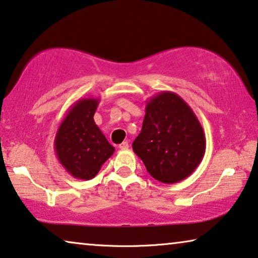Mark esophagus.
I'll return each mask as SVG.
<instances>
[{
	"label": "esophagus",
	"instance_id": "obj_1",
	"mask_svg": "<svg viewBox=\"0 0 258 258\" xmlns=\"http://www.w3.org/2000/svg\"><path fill=\"white\" fill-rule=\"evenodd\" d=\"M118 148H120L121 150H125V149L129 148V143L128 142H122V143L118 145Z\"/></svg>",
	"mask_w": 258,
	"mask_h": 258
}]
</instances>
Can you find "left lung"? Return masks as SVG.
<instances>
[{"label":"left lung","instance_id":"obj_1","mask_svg":"<svg viewBox=\"0 0 258 258\" xmlns=\"http://www.w3.org/2000/svg\"><path fill=\"white\" fill-rule=\"evenodd\" d=\"M152 178L174 184L191 175L206 150V138L192 108L172 92L147 102L141 134L133 143Z\"/></svg>","mask_w":258,"mask_h":258}]
</instances>
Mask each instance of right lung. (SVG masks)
Here are the masks:
<instances>
[{"instance_id":"right-lung-1","label":"right lung","mask_w":258,"mask_h":258,"mask_svg":"<svg viewBox=\"0 0 258 258\" xmlns=\"http://www.w3.org/2000/svg\"><path fill=\"white\" fill-rule=\"evenodd\" d=\"M99 102L94 98L78 100L61 121L54 138L59 163L72 177L83 180L94 178L115 151L94 122Z\"/></svg>"}]
</instances>
